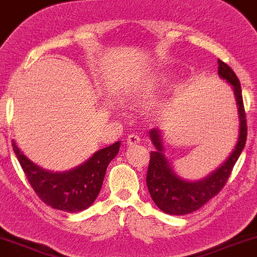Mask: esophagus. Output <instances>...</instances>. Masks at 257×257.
Wrapping results in <instances>:
<instances>
[{
    "label": "esophagus",
    "instance_id": "34e87169",
    "mask_svg": "<svg viewBox=\"0 0 257 257\" xmlns=\"http://www.w3.org/2000/svg\"><path fill=\"white\" fill-rule=\"evenodd\" d=\"M141 139L137 134H131L128 138H126V145L128 146H135V145L140 144Z\"/></svg>",
    "mask_w": 257,
    "mask_h": 257
}]
</instances>
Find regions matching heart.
Listing matches in <instances>:
<instances>
[{"mask_svg": "<svg viewBox=\"0 0 257 257\" xmlns=\"http://www.w3.org/2000/svg\"><path fill=\"white\" fill-rule=\"evenodd\" d=\"M164 79H165V76H164V75H162V76H160V78H159V79H154V80H153V81H154V82H156V81H162V80H164Z\"/></svg>", "mask_w": 257, "mask_h": 257, "instance_id": "obj_1", "label": "heart"}]
</instances>
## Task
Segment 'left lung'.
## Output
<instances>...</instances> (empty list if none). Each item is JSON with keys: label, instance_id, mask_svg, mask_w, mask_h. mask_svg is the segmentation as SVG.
Segmentation results:
<instances>
[{"label": "left lung", "instance_id": "8db88e82", "mask_svg": "<svg viewBox=\"0 0 257 257\" xmlns=\"http://www.w3.org/2000/svg\"><path fill=\"white\" fill-rule=\"evenodd\" d=\"M218 74L232 86L239 115V135L232 153L207 177L196 182L184 181L175 174L164 154L162 133L151 129L150 138L156 151L151 152L146 183L151 197L163 212L172 215H184L196 211L214 197L226 184L234 164L239 158L246 141V119L239 80L226 63L218 60Z\"/></svg>", "mask_w": 257, "mask_h": 257}]
</instances>
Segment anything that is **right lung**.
<instances>
[{
    "mask_svg": "<svg viewBox=\"0 0 257 257\" xmlns=\"http://www.w3.org/2000/svg\"><path fill=\"white\" fill-rule=\"evenodd\" d=\"M120 142L99 150L78 168L51 172L33 164L18 148L13 150L31 187L43 202L60 211L76 213L88 208L97 199L109 163L117 156Z\"/></svg>",
    "mask_w": 257,
    "mask_h": 257,
    "instance_id": "obj_1",
    "label": "right lung"
}]
</instances>
